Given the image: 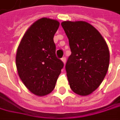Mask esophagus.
Masks as SVG:
<instances>
[{"label":"esophagus","mask_w":120,"mask_h":120,"mask_svg":"<svg viewBox=\"0 0 120 120\" xmlns=\"http://www.w3.org/2000/svg\"><path fill=\"white\" fill-rule=\"evenodd\" d=\"M62 61L63 63H64V64H66V58H65V57L62 58Z\"/></svg>","instance_id":"1"}]
</instances>
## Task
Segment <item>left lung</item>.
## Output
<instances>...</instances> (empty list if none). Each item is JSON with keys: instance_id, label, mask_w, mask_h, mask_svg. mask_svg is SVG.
Returning <instances> with one entry per match:
<instances>
[{"instance_id": "8db88e82", "label": "left lung", "mask_w": 120, "mask_h": 120, "mask_svg": "<svg viewBox=\"0 0 120 120\" xmlns=\"http://www.w3.org/2000/svg\"><path fill=\"white\" fill-rule=\"evenodd\" d=\"M71 54L66 65L69 86L78 95L91 94L103 82L110 62L109 47L96 28L88 22L63 21Z\"/></svg>"}]
</instances>
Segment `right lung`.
Masks as SVG:
<instances>
[{
  "label": "right lung",
  "mask_w": 120,
  "mask_h": 120,
  "mask_svg": "<svg viewBox=\"0 0 120 120\" xmlns=\"http://www.w3.org/2000/svg\"><path fill=\"white\" fill-rule=\"evenodd\" d=\"M57 20L43 17L31 25L20 41L15 62L19 77L27 89L38 96L54 90L64 64L56 56L53 38Z\"/></svg>",
  "instance_id": "add662e5"
}]
</instances>
